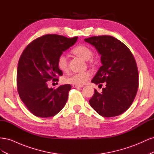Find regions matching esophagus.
I'll return each mask as SVG.
<instances>
[{"mask_svg": "<svg viewBox=\"0 0 154 154\" xmlns=\"http://www.w3.org/2000/svg\"><path fill=\"white\" fill-rule=\"evenodd\" d=\"M72 87H73L74 88H82V87H83V85H76V84H73V85H72Z\"/></svg>", "mask_w": 154, "mask_h": 154, "instance_id": "esophagus-1", "label": "esophagus"}]
</instances>
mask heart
<instances>
[{"mask_svg": "<svg viewBox=\"0 0 154 154\" xmlns=\"http://www.w3.org/2000/svg\"><path fill=\"white\" fill-rule=\"evenodd\" d=\"M71 53L85 60H88L91 58L93 55L92 49L85 45H79L73 48ZM57 66L60 70L63 72H66L68 69L67 60L66 56L61 54L59 56L57 60ZM91 76V74L88 71L83 72L72 73L65 78V82L67 83L76 85H83L85 83Z\"/></svg>", "mask_w": 154, "mask_h": 154, "instance_id": "1", "label": "heart"}]
</instances>
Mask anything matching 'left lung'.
I'll return each mask as SVG.
<instances>
[{"instance_id":"obj_1","label":"left lung","mask_w":154,"mask_h":154,"mask_svg":"<svg viewBox=\"0 0 154 154\" xmlns=\"http://www.w3.org/2000/svg\"><path fill=\"white\" fill-rule=\"evenodd\" d=\"M84 40L94 46L101 56L102 66L91 82L96 85L106 83L101 92L94 90L90 105L103 117L123 114L132 105L138 88L139 74L133 54L113 36H92Z\"/></svg>"}]
</instances>
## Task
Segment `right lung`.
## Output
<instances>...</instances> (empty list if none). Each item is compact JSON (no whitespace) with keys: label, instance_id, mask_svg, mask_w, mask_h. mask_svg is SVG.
Wrapping results in <instances>:
<instances>
[{"label":"right lung","instance_id":"right-lung-1","mask_svg":"<svg viewBox=\"0 0 154 154\" xmlns=\"http://www.w3.org/2000/svg\"><path fill=\"white\" fill-rule=\"evenodd\" d=\"M58 35H46L35 39L23 51L17 68V89L27 108L37 117L48 118L57 114L66 105L71 85L54 89L48 81H57L62 71L57 66L60 55L76 42Z\"/></svg>","mask_w":154,"mask_h":154}]
</instances>
